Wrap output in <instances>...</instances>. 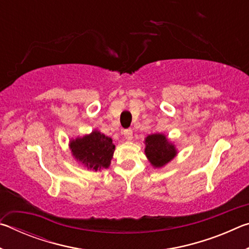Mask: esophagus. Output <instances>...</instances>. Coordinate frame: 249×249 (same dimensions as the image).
Masks as SVG:
<instances>
[{
  "label": "esophagus",
  "mask_w": 249,
  "mask_h": 249,
  "mask_svg": "<svg viewBox=\"0 0 249 249\" xmlns=\"http://www.w3.org/2000/svg\"><path fill=\"white\" fill-rule=\"evenodd\" d=\"M123 134H124L125 140H127V141H132L133 140V130L130 129V128L125 129L124 132H123Z\"/></svg>",
  "instance_id": "esophagus-1"
}]
</instances>
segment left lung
Returning <instances> with one entry per match:
<instances>
[{"mask_svg": "<svg viewBox=\"0 0 249 249\" xmlns=\"http://www.w3.org/2000/svg\"><path fill=\"white\" fill-rule=\"evenodd\" d=\"M145 154L155 168H161L175 158L177 149L163 134L148 135L145 140Z\"/></svg>", "mask_w": 249, "mask_h": 249, "instance_id": "obj_1", "label": "left lung"}]
</instances>
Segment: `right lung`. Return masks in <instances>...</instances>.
<instances>
[{
	"instance_id": "obj_1",
	"label": "right lung",
	"mask_w": 249,
	"mask_h": 249,
	"mask_svg": "<svg viewBox=\"0 0 249 249\" xmlns=\"http://www.w3.org/2000/svg\"><path fill=\"white\" fill-rule=\"evenodd\" d=\"M70 149L73 157L88 169L101 170L108 168L115 150L112 138L105 136L99 130L70 142Z\"/></svg>"
}]
</instances>
